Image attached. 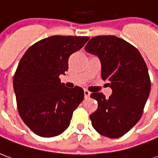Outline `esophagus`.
<instances>
[{
	"label": "esophagus",
	"mask_w": 158,
	"mask_h": 158,
	"mask_svg": "<svg viewBox=\"0 0 158 158\" xmlns=\"http://www.w3.org/2000/svg\"><path fill=\"white\" fill-rule=\"evenodd\" d=\"M84 93H85V99H88V98H89L90 92H89L88 89H85V90H84Z\"/></svg>",
	"instance_id": "esophagus-1"
}]
</instances>
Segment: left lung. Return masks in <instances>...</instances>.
<instances>
[{
    "mask_svg": "<svg viewBox=\"0 0 158 158\" xmlns=\"http://www.w3.org/2000/svg\"><path fill=\"white\" fill-rule=\"evenodd\" d=\"M85 49L99 57L102 78L113 89L109 98L102 92L90 95L98 102L97 110L89 115L93 128L102 135L121 137L142 116L151 91L147 66L134 45L117 36H95Z\"/></svg>",
    "mask_w": 158,
    "mask_h": 158,
    "instance_id": "1",
    "label": "left lung"
}]
</instances>
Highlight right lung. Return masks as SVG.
<instances>
[{
	"instance_id": "right-lung-1",
	"label": "right lung",
	"mask_w": 158,
	"mask_h": 158,
	"mask_svg": "<svg viewBox=\"0 0 158 158\" xmlns=\"http://www.w3.org/2000/svg\"><path fill=\"white\" fill-rule=\"evenodd\" d=\"M89 39L51 36L31 45L20 60L13 76L18 111L37 135L54 137L64 132L84 100L81 87L67 88L59 75L69 69V56Z\"/></svg>"
}]
</instances>
